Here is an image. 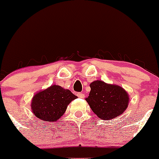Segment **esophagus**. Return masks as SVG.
Returning a JSON list of instances; mask_svg holds the SVG:
<instances>
[{
  "instance_id": "esophagus-1",
  "label": "esophagus",
  "mask_w": 159,
  "mask_h": 159,
  "mask_svg": "<svg viewBox=\"0 0 159 159\" xmlns=\"http://www.w3.org/2000/svg\"><path fill=\"white\" fill-rule=\"evenodd\" d=\"M77 96L78 98H84L85 97V95L84 93H77Z\"/></svg>"
}]
</instances>
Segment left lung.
Instances as JSON below:
<instances>
[{"label": "left lung", "instance_id": "1", "mask_svg": "<svg viewBox=\"0 0 159 159\" xmlns=\"http://www.w3.org/2000/svg\"><path fill=\"white\" fill-rule=\"evenodd\" d=\"M90 87V94L85 99L98 118L113 120L126 110L130 99L129 93L122 87L101 80L93 81Z\"/></svg>", "mask_w": 159, "mask_h": 159}]
</instances>
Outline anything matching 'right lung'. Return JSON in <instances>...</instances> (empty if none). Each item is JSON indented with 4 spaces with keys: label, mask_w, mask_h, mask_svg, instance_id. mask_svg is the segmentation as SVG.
<instances>
[{
    "label": "right lung",
    "mask_w": 159,
    "mask_h": 159,
    "mask_svg": "<svg viewBox=\"0 0 159 159\" xmlns=\"http://www.w3.org/2000/svg\"><path fill=\"white\" fill-rule=\"evenodd\" d=\"M77 96L69 90L54 84L36 93L33 96L30 107L39 120L56 122L64 114L69 104Z\"/></svg>",
    "instance_id": "obj_1"
}]
</instances>
